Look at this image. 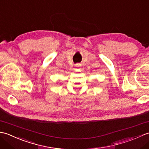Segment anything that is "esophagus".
<instances>
[{
    "mask_svg": "<svg viewBox=\"0 0 149 149\" xmlns=\"http://www.w3.org/2000/svg\"><path fill=\"white\" fill-rule=\"evenodd\" d=\"M81 65L80 64V63H77V64L75 65V67H79V66H81Z\"/></svg>",
    "mask_w": 149,
    "mask_h": 149,
    "instance_id": "esophagus-1",
    "label": "esophagus"
}]
</instances>
